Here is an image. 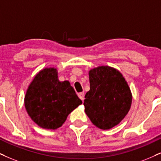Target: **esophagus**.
Listing matches in <instances>:
<instances>
[{
    "label": "esophagus",
    "mask_w": 161,
    "mask_h": 161,
    "mask_svg": "<svg viewBox=\"0 0 161 161\" xmlns=\"http://www.w3.org/2000/svg\"><path fill=\"white\" fill-rule=\"evenodd\" d=\"M78 97H79V98H80L81 99H82V101H84V99H85V94H84V93H78Z\"/></svg>",
    "instance_id": "34e87169"
}]
</instances>
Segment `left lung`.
Returning <instances> with one entry per match:
<instances>
[{
  "mask_svg": "<svg viewBox=\"0 0 161 161\" xmlns=\"http://www.w3.org/2000/svg\"><path fill=\"white\" fill-rule=\"evenodd\" d=\"M90 91L85 94V111L93 125L103 130L114 127L131 108L129 85L117 69L99 66L89 71Z\"/></svg>",
  "mask_w": 161,
  "mask_h": 161,
  "instance_id": "left-lung-1",
  "label": "left lung"
}]
</instances>
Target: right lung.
Returning <instances> with one entry per match:
<instances>
[{
    "mask_svg": "<svg viewBox=\"0 0 161 161\" xmlns=\"http://www.w3.org/2000/svg\"><path fill=\"white\" fill-rule=\"evenodd\" d=\"M82 103L68 81L60 82L54 68H44L36 75L24 97L30 118L38 126L56 129L68 114Z\"/></svg>",
    "mask_w": 161,
    "mask_h": 161,
    "instance_id": "right-lung-1",
    "label": "right lung"
}]
</instances>
